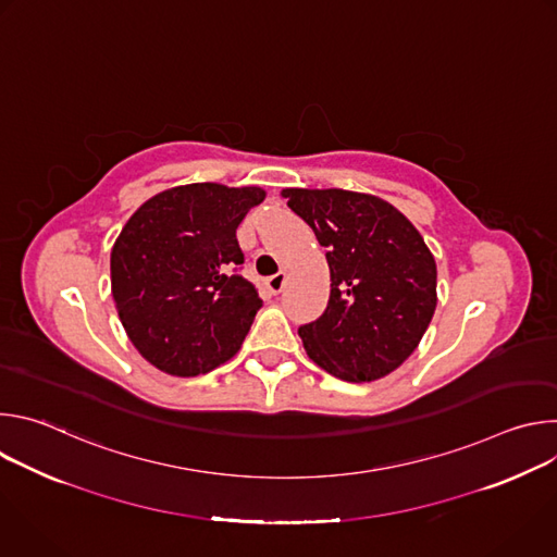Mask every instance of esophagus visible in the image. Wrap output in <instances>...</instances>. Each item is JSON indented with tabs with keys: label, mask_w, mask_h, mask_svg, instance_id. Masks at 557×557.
Returning a JSON list of instances; mask_svg holds the SVG:
<instances>
[{
	"label": "esophagus",
	"mask_w": 557,
	"mask_h": 557,
	"mask_svg": "<svg viewBox=\"0 0 557 557\" xmlns=\"http://www.w3.org/2000/svg\"><path fill=\"white\" fill-rule=\"evenodd\" d=\"M284 282H286V273L284 271H280V273H275V275H271V277H267V288L273 293V295H277L282 288H284Z\"/></svg>",
	"instance_id": "esophagus-1"
}]
</instances>
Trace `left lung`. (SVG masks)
<instances>
[{"mask_svg": "<svg viewBox=\"0 0 557 557\" xmlns=\"http://www.w3.org/2000/svg\"><path fill=\"white\" fill-rule=\"evenodd\" d=\"M326 249L331 297L299 326L308 357L344 381H374L419 346L436 310V262L389 202L346 189H284Z\"/></svg>", "mask_w": 557, "mask_h": 557, "instance_id": "left-lung-1", "label": "left lung"}]
</instances>
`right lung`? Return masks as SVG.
Returning <instances> with one entry per match:
<instances>
[{"instance_id": "1", "label": "right lung", "mask_w": 557, "mask_h": 557, "mask_svg": "<svg viewBox=\"0 0 557 557\" xmlns=\"http://www.w3.org/2000/svg\"><path fill=\"white\" fill-rule=\"evenodd\" d=\"M260 187L194 183L149 198L123 226L110 271L136 350L176 376L205 374L240 350L262 299L240 273L235 228Z\"/></svg>"}]
</instances>
